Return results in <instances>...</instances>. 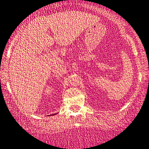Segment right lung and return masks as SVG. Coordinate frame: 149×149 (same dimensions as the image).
Returning a JSON list of instances; mask_svg holds the SVG:
<instances>
[{"instance_id": "1", "label": "right lung", "mask_w": 149, "mask_h": 149, "mask_svg": "<svg viewBox=\"0 0 149 149\" xmlns=\"http://www.w3.org/2000/svg\"><path fill=\"white\" fill-rule=\"evenodd\" d=\"M51 114V115H52H52H55V114Z\"/></svg>"}]
</instances>
